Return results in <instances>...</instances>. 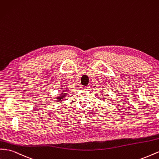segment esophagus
<instances>
[{"label": "esophagus", "mask_w": 159, "mask_h": 159, "mask_svg": "<svg viewBox=\"0 0 159 159\" xmlns=\"http://www.w3.org/2000/svg\"><path fill=\"white\" fill-rule=\"evenodd\" d=\"M89 85H85V86H82V89L87 90L88 89H89Z\"/></svg>", "instance_id": "esophagus-1"}]
</instances>
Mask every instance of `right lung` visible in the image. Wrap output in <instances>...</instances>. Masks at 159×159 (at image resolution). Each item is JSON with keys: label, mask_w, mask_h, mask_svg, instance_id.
Wrapping results in <instances>:
<instances>
[{"label": "right lung", "mask_w": 159, "mask_h": 159, "mask_svg": "<svg viewBox=\"0 0 159 159\" xmlns=\"http://www.w3.org/2000/svg\"><path fill=\"white\" fill-rule=\"evenodd\" d=\"M66 95V94L65 93H63L62 94H61V95L59 96V97H57V101H59V102L61 101L62 99H63L64 98H65Z\"/></svg>", "instance_id": "add662e5"}]
</instances>
